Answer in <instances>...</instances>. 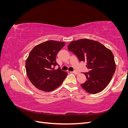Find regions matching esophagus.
Listing matches in <instances>:
<instances>
[{"label":"esophagus","mask_w":128,"mask_h":128,"mask_svg":"<svg viewBox=\"0 0 128 128\" xmlns=\"http://www.w3.org/2000/svg\"><path fill=\"white\" fill-rule=\"evenodd\" d=\"M72 72V73H73V74H78L79 73L78 72H76V71H74V72Z\"/></svg>","instance_id":"34e87169"}]
</instances>
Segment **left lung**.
Here are the masks:
<instances>
[{
	"label": "left lung",
	"instance_id": "left-lung-1",
	"mask_svg": "<svg viewBox=\"0 0 128 128\" xmlns=\"http://www.w3.org/2000/svg\"><path fill=\"white\" fill-rule=\"evenodd\" d=\"M68 49L75 54L80 61H86V67L90 70L84 72L87 80L81 86L91 94L102 91L110 83L115 72L113 53L100 42L88 39L72 41Z\"/></svg>",
	"mask_w": 128,
	"mask_h": 128
}]
</instances>
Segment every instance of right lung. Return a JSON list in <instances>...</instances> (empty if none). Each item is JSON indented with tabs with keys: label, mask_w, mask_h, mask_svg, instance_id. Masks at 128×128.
Wrapping results in <instances>:
<instances>
[{
	"label": "right lung",
	"mask_w": 128,
	"mask_h": 128,
	"mask_svg": "<svg viewBox=\"0 0 128 128\" xmlns=\"http://www.w3.org/2000/svg\"><path fill=\"white\" fill-rule=\"evenodd\" d=\"M65 42L48 40L36 45L30 52L26 62L28 78L34 86L44 91H51L63 82L68 74L62 71L56 62L58 53Z\"/></svg>",
	"instance_id": "right-lung-1"
}]
</instances>
